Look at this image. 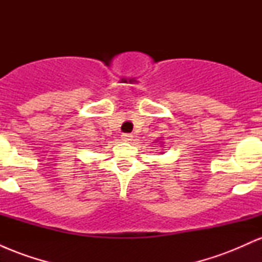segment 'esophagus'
I'll return each instance as SVG.
<instances>
[{"label": "esophagus", "mask_w": 262, "mask_h": 262, "mask_svg": "<svg viewBox=\"0 0 262 262\" xmlns=\"http://www.w3.org/2000/svg\"><path fill=\"white\" fill-rule=\"evenodd\" d=\"M122 140H123V141H127V143H129V141L133 140V135H132L130 133H123V134H122Z\"/></svg>", "instance_id": "esophagus-1"}]
</instances>
